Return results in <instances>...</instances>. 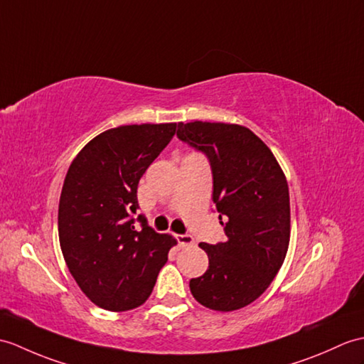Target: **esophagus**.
<instances>
[{
  "label": "esophagus",
  "mask_w": 364,
  "mask_h": 364,
  "mask_svg": "<svg viewBox=\"0 0 364 364\" xmlns=\"http://www.w3.org/2000/svg\"><path fill=\"white\" fill-rule=\"evenodd\" d=\"M176 240H178V243L181 245L183 248L192 247V245L196 243V240H193V237H192L191 234H178V235H176Z\"/></svg>",
  "instance_id": "esophagus-1"
}]
</instances>
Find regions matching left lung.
Returning <instances> with one entry per match:
<instances>
[{
    "instance_id": "left-lung-1",
    "label": "left lung",
    "mask_w": 364,
    "mask_h": 364,
    "mask_svg": "<svg viewBox=\"0 0 364 364\" xmlns=\"http://www.w3.org/2000/svg\"><path fill=\"white\" fill-rule=\"evenodd\" d=\"M176 136L208 156L213 201L228 237L198 245L209 267L191 279V293L210 310H239L268 289L284 264L290 242L289 184L272 150L247 127L178 122Z\"/></svg>"
}]
</instances>
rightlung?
Here are the masks:
<instances>
[{"label":"right lung","instance_id":"right-lung-1","mask_svg":"<svg viewBox=\"0 0 364 364\" xmlns=\"http://www.w3.org/2000/svg\"><path fill=\"white\" fill-rule=\"evenodd\" d=\"M176 124L121 125L97 134L74 158L58 203V239L80 290L105 310L141 306L176 240L138 215V184L173 138Z\"/></svg>","mask_w":364,"mask_h":364}]
</instances>
